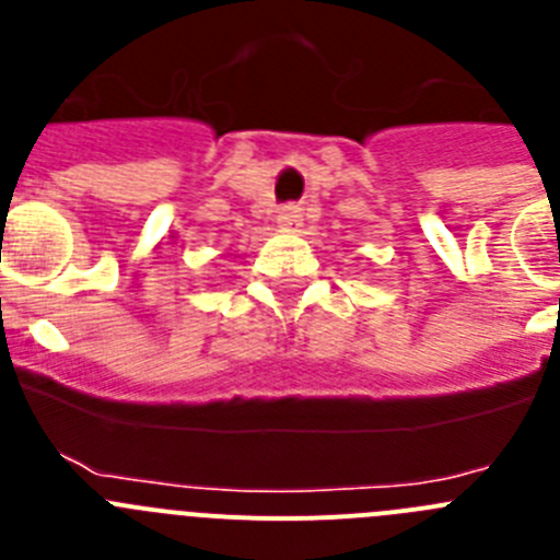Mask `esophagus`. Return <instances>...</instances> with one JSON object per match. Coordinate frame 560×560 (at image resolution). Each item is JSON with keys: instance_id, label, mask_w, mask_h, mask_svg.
<instances>
[{"instance_id": "esophagus-1", "label": "esophagus", "mask_w": 560, "mask_h": 560, "mask_svg": "<svg viewBox=\"0 0 560 560\" xmlns=\"http://www.w3.org/2000/svg\"><path fill=\"white\" fill-rule=\"evenodd\" d=\"M277 226H283V230H300V226H303V210L294 205L280 207V212H277Z\"/></svg>"}]
</instances>
